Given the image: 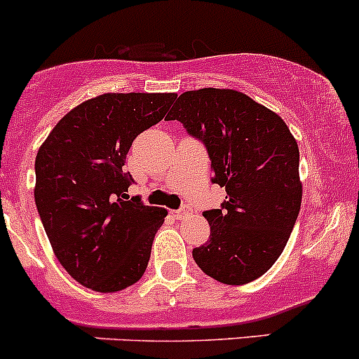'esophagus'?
<instances>
[{"label":"esophagus","instance_id":"obj_1","mask_svg":"<svg viewBox=\"0 0 359 359\" xmlns=\"http://www.w3.org/2000/svg\"><path fill=\"white\" fill-rule=\"evenodd\" d=\"M190 214H191V209L188 205H183L178 210H172V216H175L176 219H184V217H188Z\"/></svg>","mask_w":359,"mask_h":359}]
</instances>
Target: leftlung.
Returning a JSON list of instances; mask_svg holds the SVG:
<instances>
[{
    "label": "left lung",
    "instance_id": "8db88e82",
    "mask_svg": "<svg viewBox=\"0 0 359 359\" xmlns=\"http://www.w3.org/2000/svg\"><path fill=\"white\" fill-rule=\"evenodd\" d=\"M204 143L210 181L226 190L219 209L204 210L210 235L194 249L205 275L243 285L264 275L285 249L302 198L299 147L266 107L233 90L180 95L165 117Z\"/></svg>",
    "mask_w": 359,
    "mask_h": 359
}]
</instances>
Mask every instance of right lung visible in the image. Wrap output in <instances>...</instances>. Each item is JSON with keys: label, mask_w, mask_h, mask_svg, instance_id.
Wrapping results in <instances>:
<instances>
[{"label": "right lung", "mask_w": 359, "mask_h": 359, "mask_svg": "<svg viewBox=\"0 0 359 359\" xmlns=\"http://www.w3.org/2000/svg\"><path fill=\"white\" fill-rule=\"evenodd\" d=\"M175 93H107L58 121L36 155V207L53 252L81 285L117 292L138 282L168 210L126 194V155L164 119Z\"/></svg>", "instance_id": "add662e5"}]
</instances>
